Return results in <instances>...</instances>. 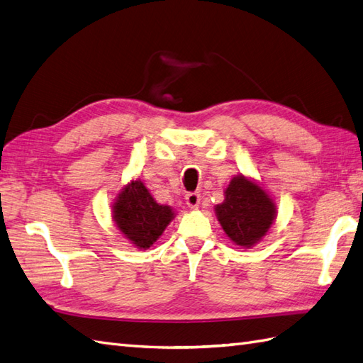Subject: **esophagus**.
I'll list each match as a JSON object with an SVG mask.
<instances>
[{
  "label": "esophagus",
  "mask_w": 363,
  "mask_h": 363,
  "mask_svg": "<svg viewBox=\"0 0 363 363\" xmlns=\"http://www.w3.org/2000/svg\"><path fill=\"white\" fill-rule=\"evenodd\" d=\"M199 193L198 191H190L185 195V202H187V206L190 208H198V204H199Z\"/></svg>",
  "instance_id": "obj_1"
}]
</instances>
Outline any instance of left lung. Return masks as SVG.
I'll list each match as a JSON object with an SVG mask.
<instances>
[{"instance_id":"1","label":"left lung","mask_w":363,"mask_h":363,"mask_svg":"<svg viewBox=\"0 0 363 363\" xmlns=\"http://www.w3.org/2000/svg\"><path fill=\"white\" fill-rule=\"evenodd\" d=\"M215 213L237 246L252 247L266 237L277 216V206L269 193L255 181L238 174L224 190V201Z\"/></svg>"}]
</instances>
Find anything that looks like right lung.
<instances>
[{
    "instance_id": "add662e5",
    "label": "right lung",
    "mask_w": 363,
    "mask_h": 363,
    "mask_svg": "<svg viewBox=\"0 0 363 363\" xmlns=\"http://www.w3.org/2000/svg\"><path fill=\"white\" fill-rule=\"evenodd\" d=\"M173 218V208L157 204L140 179L126 184L113 204L117 229L138 249H148Z\"/></svg>"
}]
</instances>
